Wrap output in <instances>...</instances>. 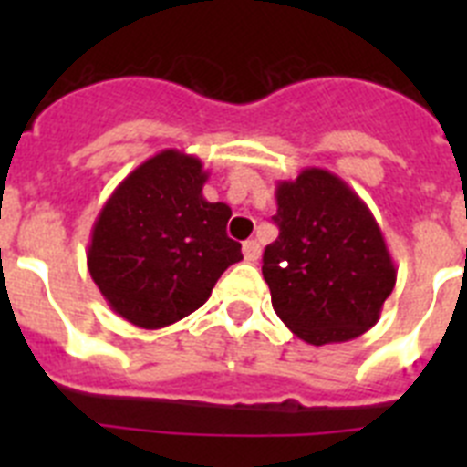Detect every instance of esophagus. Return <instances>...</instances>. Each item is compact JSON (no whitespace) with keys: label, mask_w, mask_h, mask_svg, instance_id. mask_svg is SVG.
<instances>
[{"label":"esophagus","mask_w":467,"mask_h":467,"mask_svg":"<svg viewBox=\"0 0 467 467\" xmlns=\"http://www.w3.org/2000/svg\"><path fill=\"white\" fill-rule=\"evenodd\" d=\"M259 254H262V247H259L257 241L243 243V257H245V262L254 264L259 259Z\"/></svg>","instance_id":"esophagus-1"}]
</instances>
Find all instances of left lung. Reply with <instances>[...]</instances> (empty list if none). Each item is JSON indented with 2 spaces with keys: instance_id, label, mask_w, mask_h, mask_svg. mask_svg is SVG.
Masks as SVG:
<instances>
[{
  "instance_id": "1",
  "label": "left lung",
  "mask_w": 467,
  "mask_h": 467,
  "mask_svg": "<svg viewBox=\"0 0 467 467\" xmlns=\"http://www.w3.org/2000/svg\"><path fill=\"white\" fill-rule=\"evenodd\" d=\"M280 234L262 274L278 317L306 344H341L374 327L398 278L372 210L325 168L275 187Z\"/></svg>"
}]
</instances>
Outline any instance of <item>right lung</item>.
<instances>
[{"label":"right lung","mask_w":467,"mask_h":467,"mask_svg":"<svg viewBox=\"0 0 467 467\" xmlns=\"http://www.w3.org/2000/svg\"><path fill=\"white\" fill-rule=\"evenodd\" d=\"M201 159L163 150L140 163L102 205L88 243V271L109 308L142 329L177 323L208 301L241 262L226 236L231 208L203 198Z\"/></svg>","instance_id":"obj_1"}]
</instances>
